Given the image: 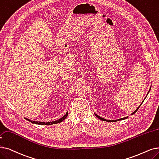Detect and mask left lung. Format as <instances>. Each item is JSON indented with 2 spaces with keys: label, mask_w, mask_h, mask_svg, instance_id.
I'll return each mask as SVG.
<instances>
[{
  "label": "left lung",
  "mask_w": 159,
  "mask_h": 159,
  "mask_svg": "<svg viewBox=\"0 0 159 159\" xmlns=\"http://www.w3.org/2000/svg\"><path fill=\"white\" fill-rule=\"evenodd\" d=\"M140 106H141V105H140ZM139 107H138L137 108H136V110H135V111L134 112H133V114H134L135 112H137V110H139ZM97 117H98V118L99 119V120H102V121H108V122H115V121H119V120H124V119H126V118H128V116L127 117H125V118H121V119H119V120H105V119H104V118H102L101 117H100V116H98L97 114H95Z\"/></svg>",
  "instance_id": "1"
}]
</instances>
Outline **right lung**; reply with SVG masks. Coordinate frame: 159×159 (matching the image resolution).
Masks as SVG:
<instances>
[{
  "label": "right lung",
  "instance_id": "1",
  "mask_svg": "<svg viewBox=\"0 0 159 159\" xmlns=\"http://www.w3.org/2000/svg\"><path fill=\"white\" fill-rule=\"evenodd\" d=\"M68 115V112H67L61 118L58 120H56V121H51V122H41V121H32L29 119H27L26 118H25V120H28L29 121L32 123H35V124H38V125H52V124H55V123H60L62 121H64L66 118L67 116Z\"/></svg>",
  "mask_w": 159,
  "mask_h": 159
}]
</instances>
